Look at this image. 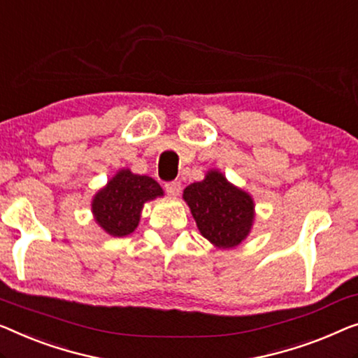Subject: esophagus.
<instances>
[{
	"mask_svg": "<svg viewBox=\"0 0 358 358\" xmlns=\"http://www.w3.org/2000/svg\"><path fill=\"white\" fill-rule=\"evenodd\" d=\"M164 190H166V194L171 196H178L179 192H180V182L178 180H173V182H166L164 184Z\"/></svg>",
	"mask_w": 358,
	"mask_h": 358,
	"instance_id": "esophagus-1",
	"label": "esophagus"
}]
</instances>
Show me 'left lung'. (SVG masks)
<instances>
[{"instance_id":"1","label":"left lung","mask_w":358,"mask_h":358,"mask_svg":"<svg viewBox=\"0 0 358 358\" xmlns=\"http://www.w3.org/2000/svg\"><path fill=\"white\" fill-rule=\"evenodd\" d=\"M200 234L217 248H232L250 234L255 220L252 196L232 185L220 171L211 169L205 179L184 189Z\"/></svg>"}]
</instances>
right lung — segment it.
Segmentation results:
<instances>
[{
  "label": "right lung",
  "instance_id": "obj_1",
  "mask_svg": "<svg viewBox=\"0 0 358 358\" xmlns=\"http://www.w3.org/2000/svg\"><path fill=\"white\" fill-rule=\"evenodd\" d=\"M157 196H163L157 180L121 169L93 196L92 213L103 231L113 237H124L136 231L143 205Z\"/></svg>",
  "mask_w": 358,
  "mask_h": 358
}]
</instances>
